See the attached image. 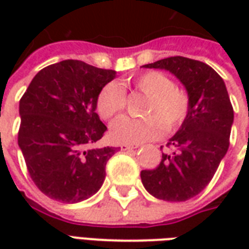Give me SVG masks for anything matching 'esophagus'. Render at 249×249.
<instances>
[{
  "instance_id": "esophagus-1",
  "label": "esophagus",
  "mask_w": 249,
  "mask_h": 249,
  "mask_svg": "<svg viewBox=\"0 0 249 249\" xmlns=\"http://www.w3.org/2000/svg\"><path fill=\"white\" fill-rule=\"evenodd\" d=\"M121 149L123 151H129V149H136V148H139V144H121Z\"/></svg>"
}]
</instances>
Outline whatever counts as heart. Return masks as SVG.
<instances>
[{
  "instance_id": "b5f03b06",
  "label": "heart",
  "mask_w": 249,
  "mask_h": 249,
  "mask_svg": "<svg viewBox=\"0 0 249 249\" xmlns=\"http://www.w3.org/2000/svg\"><path fill=\"white\" fill-rule=\"evenodd\" d=\"M132 87L148 97L144 119L121 117L113 125L110 136L114 141L125 144H140L159 139L167 132L178 130L187 120L191 110V96L187 89L175 85L171 77L161 71H149L121 84ZM117 84H107L100 90L96 101L98 116L110 121L123 113L126 103L125 92Z\"/></svg>"
}]
</instances>
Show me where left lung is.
<instances>
[{"label":"left lung","instance_id":"1","mask_svg":"<svg viewBox=\"0 0 249 249\" xmlns=\"http://www.w3.org/2000/svg\"><path fill=\"white\" fill-rule=\"evenodd\" d=\"M144 66L172 71L187 88L191 110L168 141L171 152L155 169L141 171V181L160 200L185 201L208 185L228 151L233 108L223 78L205 62L175 56Z\"/></svg>","mask_w":249,"mask_h":249}]
</instances>
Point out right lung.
Here are the masks:
<instances>
[{
  "label": "right lung",
  "instance_id": "add662e5",
  "mask_svg": "<svg viewBox=\"0 0 249 249\" xmlns=\"http://www.w3.org/2000/svg\"><path fill=\"white\" fill-rule=\"evenodd\" d=\"M114 74L64 60L41 69L19 100L18 145L33 183L48 197L78 203L103 185L117 148H94L108 129L96 101Z\"/></svg>",
  "mask_w": 249,
  "mask_h": 249
}]
</instances>
